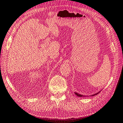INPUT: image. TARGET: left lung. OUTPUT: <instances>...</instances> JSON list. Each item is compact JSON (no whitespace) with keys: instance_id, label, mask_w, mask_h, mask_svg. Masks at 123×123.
Listing matches in <instances>:
<instances>
[{"instance_id":"1","label":"left lung","mask_w":123,"mask_h":123,"mask_svg":"<svg viewBox=\"0 0 123 123\" xmlns=\"http://www.w3.org/2000/svg\"><path fill=\"white\" fill-rule=\"evenodd\" d=\"M100 92V91H99V92H97V93H95V94H93V95H91L90 96H95V95H97V94H98L99 92ZM75 93V95H76L77 96H78V97H88V96H83V95H81V94H79V93H77V92H74Z\"/></svg>"}]
</instances>
